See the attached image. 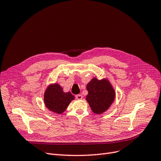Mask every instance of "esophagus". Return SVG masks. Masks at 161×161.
<instances>
[{"label": "esophagus", "instance_id": "34e87169", "mask_svg": "<svg viewBox=\"0 0 161 161\" xmlns=\"http://www.w3.org/2000/svg\"><path fill=\"white\" fill-rule=\"evenodd\" d=\"M76 98L77 99H82V97H83V96L81 95V94H78V95H76Z\"/></svg>", "mask_w": 161, "mask_h": 161}]
</instances>
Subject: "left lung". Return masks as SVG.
Instances as JSON below:
<instances>
[{
    "label": "left lung",
    "mask_w": 161,
    "mask_h": 161,
    "mask_svg": "<svg viewBox=\"0 0 161 161\" xmlns=\"http://www.w3.org/2000/svg\"><path fill=\"white\" fill-rule=\"evenodd\" d=\"M88 94L86 97L91 109L94 113L101 114L108 109L115 97V92L107 79L94 78L86 86Z\"/></svg>",
    "instance_id": "1"
}]
</instances>
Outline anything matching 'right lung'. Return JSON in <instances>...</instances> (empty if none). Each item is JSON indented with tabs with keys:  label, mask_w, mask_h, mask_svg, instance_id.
<instances>
[{
	"label": "right lung",
	"mask_w": 161,
	"mask_h": 161,
	"mask_svg": "<svg viewBox=\"0 0 161 161\" xmlns=\"http://www.w3.org/2000/svg\"><path fill=\"white\" fill-rule=\"evenodd\" d=\"M75 96L71 92L65 93L58 84L50 85L46 90L44 101L47 108L51 111L62 114L65 111Z\"/></svg>",
	"instance_id": "1"
}]
</instances>
